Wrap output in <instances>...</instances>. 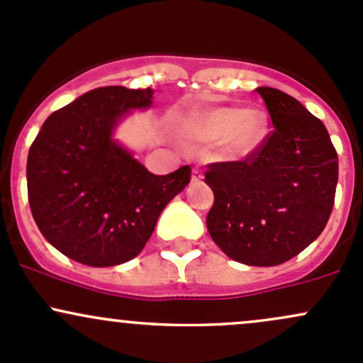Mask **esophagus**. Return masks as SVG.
<instances>
[{"instance_id":"1","label":"esophagus","mask_w":363,"mask_h":363,"mask_svg":"<svg viewBox=\"0 0 363 363\" xmlns=\"http://www.w3.org/2000/svg\"><path fill=\"white\" fill-rule=\"evenodd\" d=\"M203 177V174H201V170L200 169H193V172H191V181H200V179Z\"/></svg>"}]
</instances>
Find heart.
Segmentation results:
<instances>
[{"label": "heart", "instance_id": "obj_1", "mask_svg": "<svg viewBox=\"0 0 363 363\" xmlns=\"http://www.w3.org/2000/svg\"><path fill=\"white\" fill-rule=\"evenodd\" d=\"M181 133L198 144L220 140L224 158L240 160L247 158L262 146L268 135V121L257 109L211 106L189 113L182 120Z\"/></svg>", "mask_w": 363, "mask_h": 363}]
</instances>
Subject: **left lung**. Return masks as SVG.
Returning <instances> with one entry per match:
<instances>
[{
  "label": "left lung",
  "mask_w": 363,
  "mask_h": 363,
  "mask_svg": "<svg viewBox=\"0 0 363 363\" xmlns=\"http://www.w3.org/2000/svg\"><path fill=\"white\" fill-rule=\"evenodd\" d=\"M273 130L243 162L211 163L212 240L249 266H278L325 228L337 186V152L325 125L285 91L259 86Z\"/></svg>",
  "instance_id": "left-lung-1"
}]
</instances>
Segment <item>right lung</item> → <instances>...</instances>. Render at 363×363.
Here are the masks:
<instances>
[{
  "instance_id": "obj_1",
  "label": "right lung",
  "mask_w": 363,
  "mask_h": 363,
  "mask_svg": "<svg viewBox=\"0 0 363 363\" xmlns=\"http://www.w3.org/2000/svg\"><path fill=\"white\" fill-rule=\"evenodd\" d=\"M151 89L101 86L52 113L28 156V196L41 235L94 268L123 264L147 243L160 213L189 184L191 169L155 175L113 132Z\"/></svg>"
}]
</instances>
